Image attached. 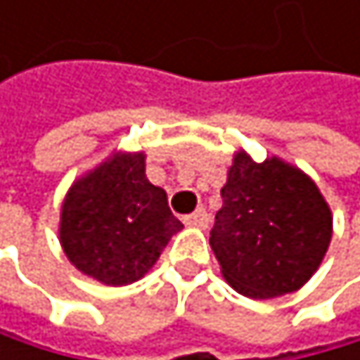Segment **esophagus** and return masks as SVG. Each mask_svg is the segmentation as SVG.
Masks as SVG:
<instances>
[{
  "mask_svg": "<svg viewBox=\"0 0 360 360\" xmlns=\"http://www.w3.org/2000/svg\"><path fill=\"white\" fill-rule=\"evenodd\" d=\"M184 222H186L188 226L207 229V226H210V216H207V212H205V210H196L194 214L186 216V218H184Z\"/></svg>",
  "mask_w": 360,
  "mask_h": 360,
  "instance_id": "1",
  "label": "esophagus"
}]
</instances>
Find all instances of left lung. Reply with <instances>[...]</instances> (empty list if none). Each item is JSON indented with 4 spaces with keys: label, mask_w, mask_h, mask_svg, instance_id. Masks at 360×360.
Masks as SVG:
<instances>
[{
    "label": "left lung",
    "mask_w": 360,
    "mask_h": 360,
    "mask_svg": "<svg viewBox=\"0 0 360 360\" xmlns=\"http://www.w3.org/2000/svg\"><path fill=\"white\" fill-rule=\"evenodd\" d=\"M220 194L210 244L224 281L255 300L300 289L333 238L330 207L313 179L278 158L257 164L238 150Z\"/></svg>",
    "instance_id": "left-lung-1"
}]
</instances>
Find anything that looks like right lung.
Listing matches in <instances>:
<instances>
[{"label":"right lung","instance_id":"right-lung-1","mask_svg":"<svg viewBox=\"0 0 360 360\" xmlns=\"http://www.w3.org/2000/svg\"><path fill=\"white\" fill-rule=\"evenodd\" d=\"M144 166V153H114L79 176L62 202L64 255L103 285L120 287L142 278L184 229L166 192L146 179Z\"/></svg>","mask_w":360,"mask_h":360}]
</instances>
